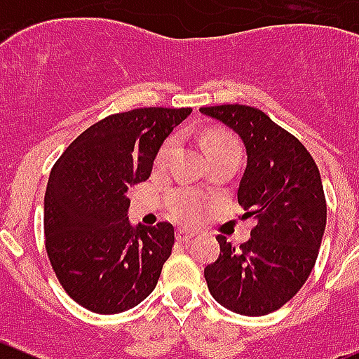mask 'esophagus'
Returning a JSON list of instances; mask_svg holds the SVG:
<instances>
[{"mask_svg": "<svg viewBox=\"0 0 359 359\" xmlns=\"http://www.w3.org/2000/svg\"><path fill=\"white\" fill-rule=\"evenodd\" d=\"M195 236V232L193 231H186V229H179L177 231V241H180V243H186V241H189Z\"/></svg>", "mask_w": 359, "mask_h": 359, "instance_id": "esophagus-1", "label": "esophagus"}]
</instances>
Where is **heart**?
Wrapping results in <instances>:
<instances>
[{
  "label": "heart",
  "mask_w": 359,
  "mask_h": 359,
  "mask_svg": "<svg viewBox=\"0 0 359 359\" xmlns=\"http://www.w3.org/2000/svg\"><path fill=\"white\" fill-rule=\"evenodd\" d=\"M177 143V135H170L161 148L156 154V168H164L170 159H172L173 151H175ZM205 144H208V154L209 157L222 156V154H231V151H236V154H241L240 143L232 137L231 134H225V132H211L205 140ZM166 208L170 211V215L173 216L179 222H193L200 216L203 208V200L198 193L191 191V189H173V191L168 193L166 196Z\"/></svg>",
  "instance_id": "b5f03b06"
}]
</instances>
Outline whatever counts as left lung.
<instances>
[{
  "label": "left lung",
  "mask_w": 359,
  "mask_h": 359,
  "mask_svg": "<svg viewBox=\"0 0 359 359\" xmlns=\"http://www.w3.org/2000/svg\"><path fill=\"white\" fill-rule=\"evenodd\" d=\"M240 135L247 170L238 189L241 218H256L236 248L218 236L219 257L203 276L218 304L245 316L283 308L308 280L325 231L327 203L311 154L263 111L240 103L202 107Z\"/></svg>",
  "instance_id": "1"
}]
</instances>
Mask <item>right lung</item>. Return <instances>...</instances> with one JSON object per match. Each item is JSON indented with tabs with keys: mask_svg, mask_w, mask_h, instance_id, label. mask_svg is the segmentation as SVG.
<instances>
[{
	"mask_svg": "<svg viewBox=\"0 0 359 359\" xmlns=\"http://www.w3.org/2000/svg\"><path fill=\"white\" fill-rule=\"evenodd\" d=\"M191 109L144 107L111 114L83 130L53 164L44 195V245L67 295L100 315L143 302L172 256L175 229L128 224V187Z\"/></svg>",
	"mask_w": 359,
	"mask_h": 359,
	"instance_id": "1",
	"label": "right lung"
}]
</instances>
